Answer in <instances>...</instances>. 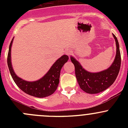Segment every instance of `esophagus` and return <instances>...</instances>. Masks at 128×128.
<instances>
[{
  "label": "esophagus",
  "instance_id": "1",
  "mask_svg": "<svg viewBox=\"0 0 128 128\" xmlns=\"http://www.w3.org/2000/svg\"><path fill=\"white\" fill-rule=\"evenodd\" d=\"M72 51L70 50H68V51H66V54L68 55L69 56H70L72 54Z\"/></svg>",
  "mask_w": 128,
  "mask_h": 128
}]
</instances>
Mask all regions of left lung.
Returning a JSON list of instances; mask_svg holds the SVG:
<instances>
[{
  "mask_svg": "<svg viewBox=\"0 0 128 128\" xmlns=\"http://www.w3.org/2000/svg\"><path fill=\"white\" fill-rule=\"evenodd\" d=\"M113 37L116 45V54L113 64L108 69L103 71L92 73L85 70L81 64L70 56V60L75 66V73L80 88L86 93L98 94L104 91L115 81L121 66V54L119 43L114 34Z\"/></svg>",
  "mask_w": 128,
  "mask_h": 128,
  "instance_id": "left-lung-1",
  "label": "left lung"
}]
</instances>
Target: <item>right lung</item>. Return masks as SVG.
<instances>
[{"label":"right lung","instance_id":"add662e5","mask_svg":"<svg viewBox=\"0 0 128 128\" xmlns=\"http://www.w3.org/2000/svg\"><path fill=\"white\" fill-rule=\"evenodd\" d=\"M13 38L9 46L7 64L12 77L16 86L24 93L32 96L44 98L52 95L58 88L61 68L69 59L67 55H63L54 63L44 77L34 82H28L18 77L14 71L11 62V47Z\"/></svg>","mask_w":128,"mask_h":128}]
</instances>
